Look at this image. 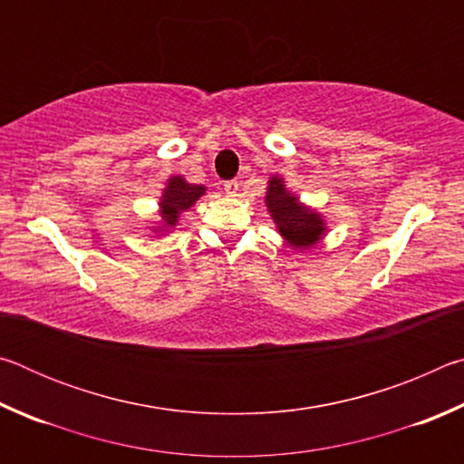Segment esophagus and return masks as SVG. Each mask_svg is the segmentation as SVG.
I'll return each mask as SVG.
<instances>
[{
	"instance_id": "1",
	"label": "esophagus",
	"mask_w": 464,
	"mask_h": 464,
	"mask_svg": "<svg viewBox=\"0 0 464 464\" xmlns=\"http://www.w3.org/2000/svg\"><path fill=\"white\" fill-rule=\"evenodd\" d=\"M225 192L229 196H237L239 192V182L237 179H229V182H225Z\"/></svg>"
}]
</instances>
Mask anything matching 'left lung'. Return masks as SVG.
Masks as SVG:
<instances>
[{
    "mask_svg": "<svg viewBox=\"0 0 464 464\" xmlns=\"http://www.w3.org/2000/svg\"><path fill=\"white\" fill-rule=\"evenodd\" d=\"M266 207H268L280 235L293 247L309 249L325 233V223L321 215L298 202L296 196L286 190L285 182L278 176H274L268 182Z\"/></svg>",
    "mask_w": 464,
    "mask_h": 464,
    "instance_id": "1",
    "label": "left lung"
}]
</instances>
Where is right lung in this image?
Listing matches in <instances>:
<instances>
[{
	"label": "right lung",
	"instance_id": "obj_1",
	"mask_svg": "<svg viewBox=\"0 0 464 464\" xmlns=\"http://www.w3.org/2000/svg\"><path fill=\"white\" fill-rule=\"evenodd\" d=\"M204 192H207V188L204 186L188 184L186 179L179 176L171 178L168 182V188L163 190L161 202H160V208H161L160 213L163 218V227H166V229H174L179 213H184V210L190 208Z\"/></svg>",
	"mask_w": 464,
	"mask_h": 464
}]
</instances>
